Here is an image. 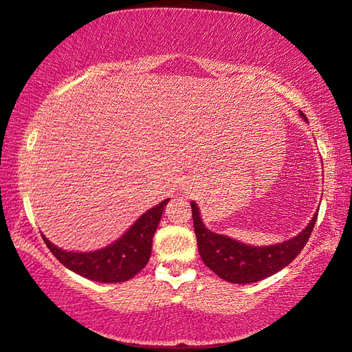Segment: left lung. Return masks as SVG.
I'll use <instances>...</instances> for the list:
<instances>
[{
  "mask_svg": "<svg viewBox=\"0 0 352 352\" xmlns=\"http://www.w3.org/2000/svg\"><path fill=\"white\" fill-rule=\"evenodd\" d=\"M301 117L306 120L305 113H301ZM190 206L201 261L216 276L232 283L258 282L282 271L305 248L317 221L316 213L306 229L287 242L269 245V247H252V245L240 243L239 240L230 239L228 235L211 232L205 228L195 201H192Z\"/></svg>",
  "mask_w": 352,
  "mask_h": 352,
  "instance_id": "left-lung-1",
  "label": "left lung"
}]
</instances>
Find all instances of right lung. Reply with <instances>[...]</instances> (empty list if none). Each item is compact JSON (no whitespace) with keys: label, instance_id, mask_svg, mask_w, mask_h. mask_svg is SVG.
I'll return each mask as SVG.
<instances>
[{"label":"right lung","instance_id":"add662e5","mask_svg":"<svg viewBox=\"0 0 352 352\" xmlns=\"http://www.w3.org/2000/svg\"><path fill=\"white\" fill-rule=\"evenodd\" d=\"M170 199L146 211L117 242L89 253H74L57 248L45 235L46 247L67 269L94 282L118 283L141 272L152 253V239Z\"/></svg>","mask_w":352,"mask_h":352}]
</instances>
